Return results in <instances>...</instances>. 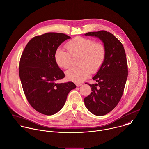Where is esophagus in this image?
Here are the masks:
<instances>
[{
    "mask_svg": "<svg viewBox=\"0 0 149 149\" xmlns=\"http://www.w3.org/2000/svg\"><path fill=\"white\" fill-rule=\"evenodd\" d=\"M75 85L77 87H79V86H81L82 85V84L81 83H75Z\"/></svg>",
    "mask_w": 149,
    "mask_h": 149,
    "instance_id": "1",
    "label": "esophagus"
}]
</instances>
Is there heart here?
<instances>
[{
	"instance_id": "obj_1",
	"label": "heart",
	"mask_w": 149,
	"mask_h": 149,
	"mask_svg": "<svg viewBox=\"0 0 149 149\" xmlns=\"http://www.w3.org/2000/svg\"><path fill=\"white\" fill-rule=\"evenodd\" d=\"M66 47L69 53L58 49L54 53V60L59 67L67 69L72 64V57H79L78 64L80 66L71 68L65 72L67 79L76 83L84 81L91 71L93 73L98 71L106 58L104 45L96 43L92 39L77 36L70 40Z\"/></svg>"
}]
</instances>
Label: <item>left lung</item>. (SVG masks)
I'll list each match as a JSON object with an SVG mask.
<instances>
[{
	"mask_svg": "<svg viewBox=\"0 0 149 149\" xmlns=\"http://www.w3.org/2000/svg\"><path fill=\"white\" fill-rule=\"evenodd\" d=\"M99 38L106 50V58L101 68L93 77L97 84H89L92 92L84 99L87 109L94 115L104 116L118 104L128 77L126 54L121 42L106 31L85 34Z\"/></svg>",
	"mask_w": 149,
	"mask_h": 149,
	"instance_id": "left-lung-1",
	"label": "left lung"
}]
</instances>
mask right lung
Listing matches in <instances>:
<instances>
[{"label": "right lung", "mask_w": 149, "mask_h": 149, "mask_svg": "<svg viewBox=\"0 0 149 149\" xmlns=\"http://www.w3.org/2000/svg\"><path fill=\"white\" fill-rule=\"evenodd\" d=\"M71 37L61 33L48 32L32 38L21 56L19 75L25 97L38 112L51 116L65 104L69 92L76 88L72 82L56 83L65 77L57 65L54 53Z\"/></svg>", "instance_id": "obj_1"}]
</instances>
